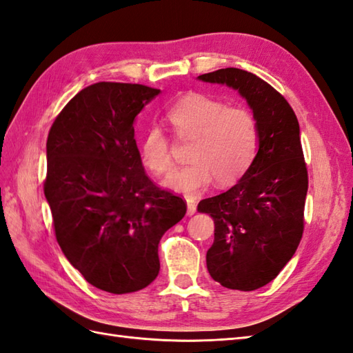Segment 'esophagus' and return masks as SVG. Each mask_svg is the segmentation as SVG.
Returning <instances> with one entry per match:
<instances>
[{
  "label": "esophagus",
  "instance_id": "34e87169",
  "mask_svg": "<svg viewBox=\"0 0 353 353\" xmlns=\"http://www.w3.org/2000/svg\"><path fill=\"white\" fill-rule=\"evenodd\" d=\"M186 214L188 215H194L197 212V206H196V203H194V200H191V199H186Z\"/></svg>",
  "mask_w": 353,
  "mask_h": 353
}]
</instances>
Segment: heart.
Here are the masks:
<instances>
[{
    "label": "heart",
    "instance_id": "heart-1",
    "mask_svg": "<svg viewBox=\"0 0 353 353\" xmlns=\"http://www.w3.org/2000/svg\"><path fill=\"white\" fill-rule=\"evenodd\" d=\"M167 119L179 139H192L186 167L172 171L163 186L192 197L215 179L216 185L238 182L252 167L259 145L256 118L243 106L205 94H190L172 104ZM139 157L156 176L172 167L170 141L159 127H150L139 141Z\"/></svg>",
    "mask_w": 353,
    "mask_h": 353
}]
</instances>
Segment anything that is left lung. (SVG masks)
<instances>
[{
    "instance_id": "1",
    "label": "left lung",
    "mask_w": 353,
    "mask_h": 353,
    "mask_svg": "<svg viewBox=\"0 0 353 353\" xmlns=\"http://www.w3.org/2000/svg\"><path fill=\"white\" fill-rule=\"evenodd\" d=\"M197 79L238 91L259 127L252 167L230 190L197 208L215 224L209 274L226 288L253 291L281 273L302 239L308 171L301 129L288 101L249 71L224 68Z\"/></svg>"
}]
</instances>
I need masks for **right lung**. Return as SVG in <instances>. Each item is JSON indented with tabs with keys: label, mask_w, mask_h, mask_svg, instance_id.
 Wrapping results in <instances>:
<instances>
[{
	"label": "right lung",
	"mask_w": 353,
	"mask_h": 353,
	"mask_svg": "<svg viewBox=\"0 0 353 353\" xmlns=\"http://www.w3.org/2000/svg\"><path fill=\"white\" fill-rule=\"evenodd\" d=\"M159 89L94 83L74 97L47 139V199L63 254L95 288L125 294L159 274L157 245L185 201L150 181L134 119Z\"/></svg>",
	"instance_id": "1"
}]
</instances>
